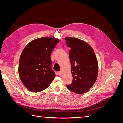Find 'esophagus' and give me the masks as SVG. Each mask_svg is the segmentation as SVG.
I'll return each instance as SVG.
<instances>
[{"label": "esophagus", "mask_w": 123, "mask_h": 123, "mask_svg": "<svg viewBox=\"0 0 123 123\" xmlns=\"http://www.w3.org/2000/svg\"><path fill=\"white\" fill-rule=\"evenodd\" d=\"M58 74H59V76H61V75L62 74V70L58 72Z\"/></svg>", "instance_id": "esophagus-1"}]
</instances>
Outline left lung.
<instances>
[{
	"label": "left lung",
	"mask_w": 123,
	"mask_h": 123,
	"mask_svg": "<svg viewBox=\"0 0 123 123\" xmlns=\"http://www.w3.org/2000/svg\"><path fill=\"white\" fill-rule=\"evenodd\" d=\"M70 47L69 57L72 83L66 85L71 91L81 94L88 92L95 84L98 73V65L94 50L85 41L75 37L65 38Z\"/></svg>",
	"instance_id": "obj_1"
}]
</instances>
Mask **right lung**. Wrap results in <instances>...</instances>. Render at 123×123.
<instances>
[{"mask_svg": "<svg viewBox=\"0 0 123 123\" xmlns=\"http://www.w3.org/2000/svg\"><path fill=\"white\" fill-rule=\"evenodd\" d=\"M60 41L52 37H41L29 42L21 53L18 73L29 90L37 92L48 88L56 75L51 69V54Z\"/></svg>", "mask_w": 123, "mask_h": 123, "instance_id": "right-lung-1", "label": "right lung"}]
</instances>
